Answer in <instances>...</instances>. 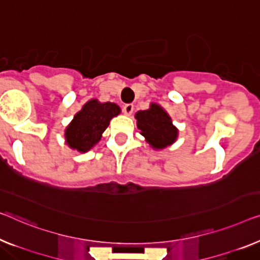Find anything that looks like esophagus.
Listing matches in <instances>:
<instances>
[{"instance_id": "1", "label": "esophagus", "mask_w": 260, "mask_h": 260, "mask_svg": "<svg viewBox=\"0 0 260 260\" xmlns=\"http://www.w3.org/2000/svg\"><path fill=\"white\" fill-rule=\"evenodd\" d=\"M133 110H134V106L132 105V104H127V105H125L122 108L123 113H125V115H128V117L133 113Z\"/></svg>"}]
</instances>
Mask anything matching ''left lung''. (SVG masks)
<instances>
[{
  "instance_id": "8db88e82",
  "label": "left lung",
  "mask_w": 260,
  "mask_h": 260,
  "mask_svg": "<svg viewBox=\"0 0 260 260\" xmlns=\"http://www.w3.org/2000/svg\"><path fill=\"white\" fill-rule=\"evenodd\" d=\"M135 119L140 134L153 149H165L177 140L179 129L173 125L167 111L158 104L152 103L148 110L137 112Z\"/></svg>"
}]
</instances>
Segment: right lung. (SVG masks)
Wrapping results in <instances>:
<instances>
[{"label":"right lung","instance_id":"obj_1","mask_svg":"<svg viewBox=\"0 0 260 260\" xmlns=\"http://www.w3.org/2000/svg\"><path fill=\"white\" fill-rule=\"evenodd\" d=\"M120 113L117 104L88 100L65 128V143L79 153L88 152L100 141L111 120Z\"/></svg>","mask_w":260,"mask_h":260}]
</instances>
